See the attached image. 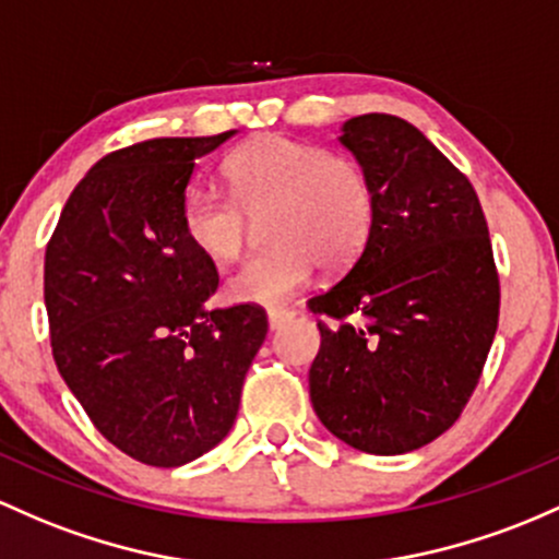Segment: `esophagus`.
<instances>
[{
    "instance_id": "34e87169",
    "label": "esophagus",
    "mask_w": 559,
    "mask_h": 559,
    "mask_svg": "<svg viewBox=\"0 0 559 559\" xmlns=\"http://www.w3.org/2000/svg\"><path fill=\"white\" fill-rule=\"evenodd\" d=\"M292 316H294V310H289V308H270V310H267V323H270V329H281L286 321H289Z\"/></svg>"
}]
</instances>
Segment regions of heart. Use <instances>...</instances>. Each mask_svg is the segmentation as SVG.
<instances>
[{"label":"heart","instance_id":"1","mask_svg":"<svg viewBox=\"0 0 559 559\" xmlns=\"http://www.w3.org/2000/svg\"><path fill=\"white\" fill-rule=\"evenodd\" d=\"M230 195L190 188L182 233L214 262H233L265 224L267 251L225 281L233 302H284L310 281L318 262L345 270L364 254L379 214V190L358 158L286 134H262L225 162Z\"/></svg>","mask_w":559,"mask_h":559}]
</instances>
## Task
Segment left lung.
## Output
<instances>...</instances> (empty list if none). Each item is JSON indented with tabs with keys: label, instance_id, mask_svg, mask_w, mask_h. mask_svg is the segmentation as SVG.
I'll return each mask as SVG.
<instances>
[{
	"label": "left lung",
	"instance_id": "8db88e82",
	"mask_svg": "<svg viewBox=\"0 0 559 559\" xmlns=\"http://www.w3.org/2000/svg\"><path fill=\"white\" fill-rule=\"evenodd\" d=\"M342 145L371 171L379 214L364 254L308 299L321 349L310 401L331 435L395 456L462 416L499 326V270L480 199L408 121L355 116Z\"/></svg>",
	"mask_w": 559,
	"mask_h": 559
}]
</instances>
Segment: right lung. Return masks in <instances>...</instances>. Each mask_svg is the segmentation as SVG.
<instances>
[{
    "label": "right lung",
    "mask_w": 559,
    "mask_h": 559,
    "mask_svg": "<svg viewBox=\"0 0 559 559\" xmlns=\"http://www.w3.org/2000/svg\"><path fill=\"white\" fill-rule=\"evenodd\" d=\"M230 134L108 153L47 243L55 366L97 432L151 467L193 462L230 432L267 334L260 305L204 310L219 275L180 223L195 158Z\"/></svg>",
    "instance_id": "right-lung-1"
}]
</instances>
